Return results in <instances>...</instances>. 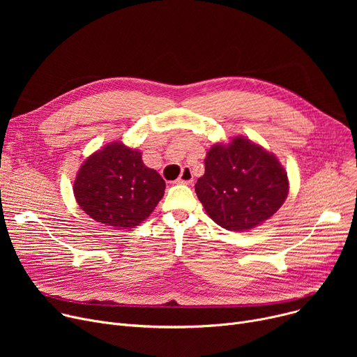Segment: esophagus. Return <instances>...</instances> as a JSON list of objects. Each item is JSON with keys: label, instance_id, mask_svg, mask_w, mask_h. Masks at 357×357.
<instances>
[{"label": "esophagus", "instance_id": "1", "mask_svg": "<svg viewBox=\"0 0 357 357\" xmlns=\"http://www.w3.org/2000/svg\"><path fill=\"white\" fill-rule=\"evenodd\" d=\"M192 181H194V175H192V172H191V169H188V167H183L181 175H179V178L176 179L178 183H186V185L192 183Z\"/></svg>", "mask_w": 357, "mask_h": 357}]
</instances>
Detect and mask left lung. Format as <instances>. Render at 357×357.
<instances>
[{"instance_id":"obj_1","label":"left lung","mask_w":357,"mask_h":357,"mask_svg":"<svg viewBox=\"0 0 357 357\" xmlns=\"http://www.w3.org/2000/svg\"><path fill=\"white\" fill-rule=\"evenodd\" d=\"M195 192L218 226L248 231L269 220L285 202L289 182L278 158L255 142L236 136L213 144Z\"/></svg>"}]
</instances>
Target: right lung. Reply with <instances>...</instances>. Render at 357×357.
<instances>
[{
	"label": "right lung",
	"instance_id": "1",
	"mask_svg": "<svg viewBox=\"0 0 357 357\" xmlns=\"http://www.w3.org/2000/svg\"><path fill=\"white\" fill-rule=\"evenodd\" d=\"M81 210L114 229H133L144 221L165 194V181L142 160V152L112 142L81 165L73 182Z\"/></svg>",
	"mask_w": 357,
	"mask_h": 357
}]
</instances>
